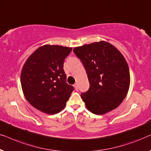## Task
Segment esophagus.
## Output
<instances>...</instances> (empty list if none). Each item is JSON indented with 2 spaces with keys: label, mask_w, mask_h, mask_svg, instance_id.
Listing matches in <instances>:
<instances>
[{
  "label": "esophagus",
  "mask_w": 151,
  "mask_h": 151,
  "mask_svg": "<svg viewBox=\"0 0 151 151\" xmlns=\"http://www.w3.org/2000/svg\"><path fill=\"white\" fill-rule=\"evenodd\" d=\"M74 88H75V90H77H77H78V85H77V83H75V84H74Z\"/></svg>",
  "instance_id": "esophagus-1"
}]
</instances>
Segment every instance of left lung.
<instances>
[{"mask_svg": "<svg viewBox=\"0 0 151 151\" xmlns=\"http://www.w3.org/2000/svg\"><path fill=\"white\" fill-rule=\"evenodd\" d=\"M87 73L90 88L81 94L86 108L96 114L115 109L125 99L130 72L122 53L111 44L96 42L73 50Z\"/></svg>", "mask_w": 151, "mask_h": 151, "instance_id": "obj_1", "label": "left lung"}]
</instances>
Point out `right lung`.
<instances>
[{"instance_id":"1","label":"right lung","mask_w":151,"mask_h":151,"mask_svg":"<svg viewBox=\"0 0 151 151\" xmlns=\"http://www.w3.org/2000/svg\"><path fill=\"white\" fill-rule=\"evenodd\" d=\"M71 47L45 45L38 48L24 64L21 83L26 99L37 110L50 114L65 108L74 87L66 82L65 59Z\"/></svg>"}]
</instances>
